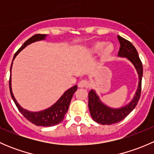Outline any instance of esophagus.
Returning a JSON list of instances; mask_svg holds the SVG:
<instances>
[{"label":"esophagus","mask_w":154,"mask_h":154,"mask_svg":"<svg viewBox=\"0 0 154 154\" xmlns=\"http://www.w3.org/2000/svg\"><path fill=\"white\" fill-rule=\"evenodd\" d=\"M77 85H78V87H80V88H88L89 86V83L87 80H80Z\"/></svg>","instance_id":"1"}]
</instances>
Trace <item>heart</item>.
<instances>
[{
	"instance_id": "heart-1",
	"label": "heart",
	"mask_w": 154,
	"mask_h": 154,
	"mask_svg": "<svg viewBox=\"0 0 154 154\" xmlns=\"http://www.w3.org/2000/svg\"><path fill=\"white\" fill-rule=\"evenodd\" d=\"M114 51V45L112 43H106L103 41H97L93 43L88 48V52L91 54H98L100 52V58L103 61L106 60Z\"/></svg>"
}]
</instances>
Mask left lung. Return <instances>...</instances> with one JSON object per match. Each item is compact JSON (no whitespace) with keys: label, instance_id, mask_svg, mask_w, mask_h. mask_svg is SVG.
Listing matches in <instances>:
<instances>
[{"label":"left lung","instance_id":"left-lung-1","mask_svg":"<svg viewBox=\"0 0 154 154\" xmlns=\"http://www.w3.org/2000/svg\"><path fill=\"white\" fill-rule=\"evenodd\" d=\"M118 39L121 46L118 57L120 58H126L134 66L139 77V83L133 99L127 104L119 108H113L107 106L100 100L95 90H90L88 93V109L90 114L94 122L103 125L116 124L125 119L134 109L140 98L143 75L142 62L139 59L136 48L131 42L120 35H118Z\"/></svg>","mask_w":154,"mask_h":154}]
</instances>
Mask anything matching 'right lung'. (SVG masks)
Instances as JSON below:
<instances>
[{"label":"right lung","mask_w":154,"mask_h":154,"mask_svg":"<svg viewBox=\"0 0 154 154\" xmlns=\"http://www.w3.org/2000/svg\"><path fill=\"white\" fill-rule=\"evenodd\" d=\"M47 35L46 34H36V35H32V37L29 38L28 40L24 43L22 46L18 49L15 54V56L13 57V60L16 57V56L22 51L24 48H25L27 45L32 44V43L38 41H42V40L46 39ZM13 60H12V65H11L10 68V74L11 71H12V63H13ZM77 86L71 87L70 88L66 90L63 95L59 98L56 103L51 106L48 107L44 110H41V111L38 112H31L29 110L24 109L21 105L18 103V101L15 99V96H14L13 93H12V79H11V75L10 77V94L12 96V98L13 101L15 102V105H16L17 108L20 111V112L31 123L34 124V125L37 126H42V127H51V126H55L58 124L61 123L63 121L65 117V115L67 112L68 107H69L70 102H71V98L73 97L74 93L77 91Z\"/></svg>","instance_id":"obj_1"}]
</instances>
